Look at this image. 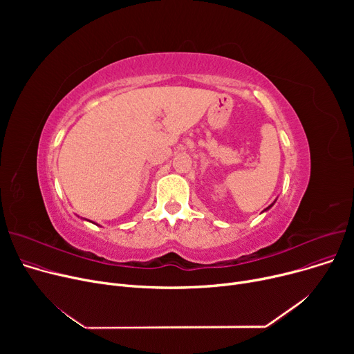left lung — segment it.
Instances as JSON below:
<instances>
[{
  "label": "left lung",
  "instance_id": "8db88e82",
  "mask_svg": "<svg viewBox=\"0 0 354 354\" xmlns=\"http://www.w3.org/2000/svg\"><path fill=\"white\" fill-rule=\"evenodd\" d=\"M268 208H270V207H268ZM268 208H267V209H268Z\"/></svg>",
  "mask_w": 354,
  "mask_h": 354
}]
</instances>
